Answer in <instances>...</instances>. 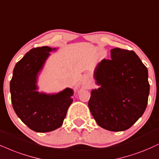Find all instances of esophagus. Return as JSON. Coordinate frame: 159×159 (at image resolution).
<instances>
[{"label": "esophagus", "mask_w": 159, "mask_h": 159, "mask_svg": "<svg viewBox=\"0 0 159 159\" xmlns=\"http://www.w3.org/2000/svg\"><path fill=\"white\" fill-rule=\"evenodd\" d=\"M82 84H84V85H87V84H90V80L89 78L87 77H85L84 78L83 80H82Z\"/></svg>", "instance_id": "1"}]
</instances>
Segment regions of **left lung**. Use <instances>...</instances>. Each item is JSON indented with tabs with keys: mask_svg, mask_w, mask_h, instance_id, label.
<instances>
[{
	"mask_svg": "<svg viewBox=\"0 0 159 159\" xmlns=\"http://www.w3.org/2000/svg\"><path fill=\"white\" fill-rule=\"evenodd\" d=\"M94 72L98 89L92 90L88 103L98 125L111 131L131 127L145 111L150 92L148 72L134 51L111 50Z\"/></svg>",
	"mask_w": 159,
	"mask_h": 159,
	"instance_id": "8db88e82",
	"label": "left lung"
}]
</instances>
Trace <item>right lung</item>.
Wrapping results in <instances>:
<instances>
[{
	"label": "right lung",
	"mask_w": 159,
	"mask_h": 159,
	"mask_svg": "<svg viewBox=\"0 0 159 159\" xmlns=\"http://www.w3.org/2000/svg\"><path fill=\"white\" fill-rule=\"evenodd\" d=\"M56 48H36L16 64L10 81L12 106L18 117L30 129L39 133L54 130L63 124L73 90L66 88L56 94L37 91V78L50 52Z\"/></svg>",
	"instance_id": "right-lung-1"
}]
</instances>
